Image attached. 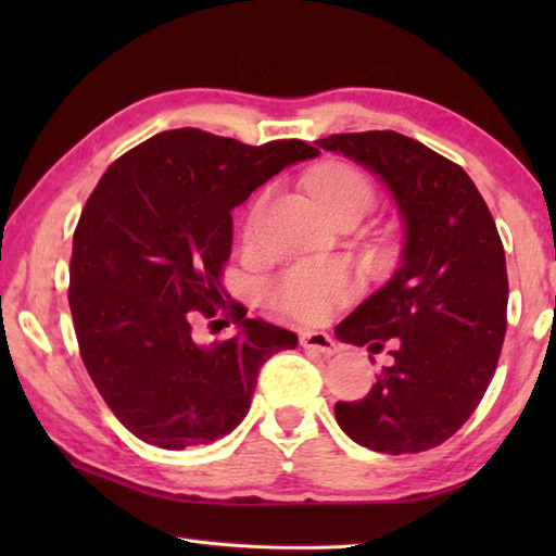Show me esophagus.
Returning <instances> with one entry per match:
<instances>
[{"mask_svg":"<svg viewBox=\"0 0 556 556\" xmlns=\"http://www.w3.org/2000/svg\"><path fill=\"white\" fill-rule=\"evenodd\" d=\"M301 345H304L306 351L321 353L326 357H331V355L338 353L336 341L328 333H324V331H306V333H301Z\"/></svg>","mask_w":556,"mask_h":556,"instance_id":"obj_1","label":"esophagus"}]
</instances>
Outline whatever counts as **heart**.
<instances>
[{"instance_id":"heart-1","label":"heart","mask_w":556,"mask_h":556,"mask_svg":"<svg viewBox=\"0 0 556 556\" xmlns=\"http://www.w3.org/2000/svg\"><path fill=\"white\" fill-rule=\"evenodd\" d=\"M306 184L328 215L351 208L368 211L372 203L368 176L351 164L318 166ZM252 228H255V211L250 213L248 225H244L248 238ZM348 294H351V281L345 271L336 265H326V262H306V265L291 267L269 289L271 304L301 321H318Z\"/></svg>"}]
</instances>
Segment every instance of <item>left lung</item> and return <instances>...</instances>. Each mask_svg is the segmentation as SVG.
<instances>
[{
  "mask_svg": "<svg viewBox=\"0 0 556 556\" xmlns=\"http://www.w3.org/2000/svg\"><path fill=\"white\" fill-rule=\"evenodd\" d=\"M382 178L404 248L390 281L343 318V343L394 357L372 390L338 402L336 421L380 454L444 444L483 400L507 328L505 250L476 184L458 164L400 131H351L316 142Z\"/></svg>",
  "mask_w": 556,
  "mask_h": 556,
  "instance_id": "left-lung-1",
  "label": "left lung"
}]
</instances>
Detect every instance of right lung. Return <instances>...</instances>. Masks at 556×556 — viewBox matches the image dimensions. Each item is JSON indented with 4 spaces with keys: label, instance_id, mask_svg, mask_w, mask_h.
<instances>
[{
    "label": "right lung",
    "instance_id": "obj_1",
    "mask_svg": "<svg viewBox=\"0 0 556 556\" xmlns=\"http://www.w3.org/2000/svg\"><path fill=\"white\" fill-rule=\"evenodd\" d=\"M318 156L301 139L262 147L181 127L119 156L73 235L68 304L80 357L137 439L178 451L240 425L269 355L296 333L248 318L220 285L232 208L281 168ZM230 313L228 342L192 341L190 316Z\"/></svg>",
    "mask_w": 556,
    "mask_h": 556
}]
</instances>
